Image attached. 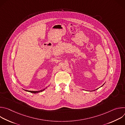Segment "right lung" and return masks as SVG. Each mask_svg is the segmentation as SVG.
Here are the masks:
<instances>
[{
  "label": "right lung",
  "instance_id": "1",
  "mask_svg": "<svg viewBox=\"0 0 125 125\" xmlns=\"http://www.w3.org/2000/svg\"><path fill=\"white\" fill-rule=\"evenodd\" d=\"M45 90V89H44ZM44 90H42V91H27V90H25L26 91H27V92H30L31 93H33V94H36V93H39L40 92H42L43 91H44Z\"/></svg>",
  "mask_w": 125,
  "mask_h": 125
}]
</instances>
